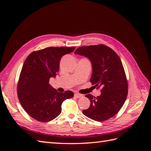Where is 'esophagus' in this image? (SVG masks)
I'll use <instances>...</instances> for the list:
<instances>
[{"mask_svg":"<svg viewBox=\"0 0 151 151\" xmlns=\"http://www.w3.org/2000/svg\"><path fill=\"white\" fill-rule=\"evenodd\" d=\"M74 96L77 98H81L83 97V95L81 94H79V93H76L74 94Z\"/></svg>","mask_w":151,"mask_h":151,"instance_id":"obj_1","label":"esophagus"}]
</instances>
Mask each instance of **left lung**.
Returning <instances> with one entry per match:
<instances>
[{
    "label": "left lung",
    "instance_id": "8db88e82",
    "mask_svg": "<svg viewBox=\"0 0 151 151\" xmlns=\"http://www.w3.org/2000/svg\"><path fill=\"white\" fill-rule=\"evenodd\" d=\"M74 53L89 59L93 68L91 83L101 88V95L96 98L90 94L85 96L91 104L83 113L97 122L109 119L120 111L128 94L127 79L120 57L102 44L79 47Z\"/></svg>",
    "mask_w": 151,
    "mask_h": 151
}]
</instances>
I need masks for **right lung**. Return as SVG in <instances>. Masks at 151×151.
Returning <instances> with one entry per match:
<instances>
[{"instance_id":"add662e5","label":"right lung","mask_w":151,"mask_h":151,"mask_svg":"<svg viewBox=\"0 0 151 151\" xmlns=\"http://www.w3.org/2000/svg\"><path fill=\"white\" fill-rule=\"evenodd\" d=\"M76 47H48L31 53L21 69L17 91L25 111L34 119L48 122L62 111L64 100L74 96L70 91L59 93L49 84L50 77L59 70L62 56L72 52Z\"/></svg>"}]
</instances>
